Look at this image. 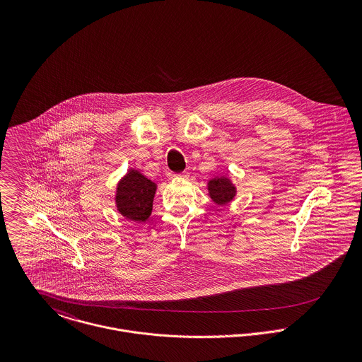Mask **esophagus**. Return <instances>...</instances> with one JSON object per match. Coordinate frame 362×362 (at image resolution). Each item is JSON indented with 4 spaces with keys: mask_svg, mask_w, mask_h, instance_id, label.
<instances>
[{
    "mask_svg": "<svg viewBox=\"0 0 362 362\" xmlns=\"http://www.w3.org/2000/svg\"><path fill=\"white\" fill-rule=\"evenodd\" d=\"M174 178H175V180H188V178H189V174H188V173H185V171H184V173H180V174H175V175H174Z\"/></svg>",
    "mask_w": 362,
    "mask_h": 362,
    "instance_id": "obj_1",
    "label": "esophagus"
}]
</instances>
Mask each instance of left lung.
<instances>
[{
    "mask_svg": "<svg viewBox=\"0 0 362 362\" xmlns=\"http://www.w3.org/2000/svg\"><path fill=\"white\" fill-rule=\"evenodd\" d=\"M207 191H209V197L211 198V201L217 205L230 204L237 194L234 184L226 175L209 180Z\"/></svg>",
    "mask_w": 362,
    "mask_h": 362,
    "instance_id": "1",
    "label": "left lung"
}]
</instances>
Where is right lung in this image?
Masks as SVG:
<instances>
[{
	"label": "right lung",
	"mask_w": 362,
	"mask_h": 362,
	"mask_svg": "<svg viewBox=\"0 0 362 362\" xmlns=\"http://www.w3.org/2000/svg\"><path fill=\"white\" fill-rule=\"evenodd\" d=\"M156 185L138 170L131 168L118 182L115 191V206L125 218L146 221L152 214Z\"/></svg>",
	"instance_id": "1"
}]
</instances>
